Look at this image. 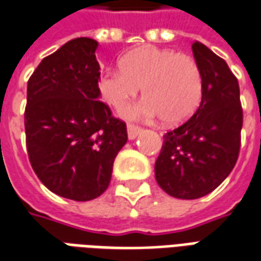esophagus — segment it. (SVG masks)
<instances>
[{
	"label": "esophagus",
	"mask_w": 261,
	"mask_h": 261,
	"mask_svg": "<svg viewBox=\"0 0 261 261\" xmlns=\"http://www.w3.org/2000/svg\"><path fill=\"white\" fill-rule=\"evenodd\" d=\"M140 131H141V127H140V125L131 124V123L127 124V133H128V138H130V140L137 138V136L140 134Z\"/></svg>",
	"instance_id": "34e87169"
}]
</instances>
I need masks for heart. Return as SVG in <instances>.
Masks as SVG:
<instances>
[{
  "label": "heart",
  "instance_id": "1",
  "mask_svg": "<svg viewBox=\"0 0 261 261\" xmlns=\"http://www.w3.org/2000/svg\"><path fill=\"white\" fill-rule=\"evenodd\" d=\"M121 69L101 73L99 89L103 99L123 109L143 87L145 99L124 112L131 118H156L167 124L187 121L203 97V74L198 62L174 49L143 46L125 54Z\"/></svg>",
  "mask_w": 261,
  "mask_h": 261
}]
</instances>
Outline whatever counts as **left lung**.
Here are the masks:
<instances>
[{
	"label": "left lung",
	"mask_w": 261,
	"mask_h": 261,
	"mask_svg": "<svg viewBox=\"0 0 261 261\" xmlns=\"http://www.w3.org/2000/svg\"><path fill=\"white\" fill-rule=\"evenodd\" d=\"M203 74V97L194 116L164 136L155 161L158 185L178 199L211 194L236 165L243 109L236 76L222 58L192 43Z\"/></svg>",
	"instance_id": "obj_1"
}]
</instances>
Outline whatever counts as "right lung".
Wrapping results in <instances>:
<instances>
[{
  "mask_svg": "<svg viewBox=\"0 0 261 261\" xmlns=\"http://www.w3.org/2000/svg\"><path fill=\"white\" fill-rule=\"evenodd\" d=\"M97 42L76 38L43 58L28 80L25 136L29 162L54 194L92 200L112 179L127 127L100 100Z\"/></svg>",
  "mask_w": 261,
  "mask_h": 261,
  "instance_id": "right-lung-1",
  "label": "right lung"
}]
</instances>
